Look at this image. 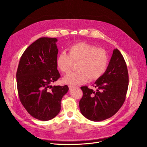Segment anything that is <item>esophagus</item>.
I'll use <instances>...</instances> for the list:
<instances>
[{
  "mask_svg": "<svg viewBox=\"0 0 147 147\" xmlns=\"http://www.w3.org/2000/svg\"><path fill=\"white\" fill-rule=\"evenodd\" d=\"M69 88L70 90H72V89H73L74 88H76V86H72V85H69Z\"/></svg>",
  "mask_w": 147,
  "mask_h": 147,
  "instance_id": "1",
  "label": "esophagus"
}]
</instances>
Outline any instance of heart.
<instances>
[{
	"label": "heart",
	"mask_w": 147,
	"mask_h": 147,
	"mask_svg": "<svg viewBox=\"0 0 147 147\" xmlns=\"http://www.w3.org/2000/svg\"><path fill=\"white\" fill-rule=\"evenodd\" d=\"M77 63L78 70L64 77V83L77 85L86 82L89 79H99L108 67L109 56L104 49L81 42L70 47L69 55L63 52L56 59L57 68L65 74L69 73L74 63Z\"/></svg>",
	"instance_id": "1"
}]
</instances>
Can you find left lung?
Segmentation results:
<instances>
[{
    "label": "left lung",
    "mask_w": 147,
    "mask_h": 147,
    "mask_svg": "<svg viewBox=\"0 0 147 147\" xmlns=\"http://www.w3.org/2000/svg\"><path fill=\"white\" fill-rule=\"evenodd\" d=\"M128 83L126 62L118 49H114L106 72L94 83L96 91L86 86L81 87L83 95L79 107L82 114L93 121L113 116L125 100Z\"/></svg>",
    "instance_id": "obj_1"
}]
</instances>
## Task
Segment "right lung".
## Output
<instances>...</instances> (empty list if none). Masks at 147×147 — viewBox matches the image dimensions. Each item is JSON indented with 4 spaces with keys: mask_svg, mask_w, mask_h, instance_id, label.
Segmentation results:
<instances>
[{
    "mask_svg": "<svg viewBox=\"0 0 147 147\" xmlns=\"http://www.w3.org/2000/svg\"><path fill=\"white\" fill-rule=\"evenodd\" d=\"M57 41L56 38L41 37L32 43L22 55L16 72L21 104L31 116L42 121L59 113L61 99L69 91L67 85H51L60 77Z\"/></svg>",
    "mask_w": 147,
    "mask_h": 147,
    "instance_id": "add662e5",
    "label": "right lung"
}]
</instances>
